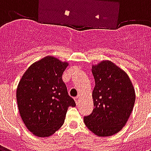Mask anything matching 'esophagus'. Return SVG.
<instances>
[{"mask_svg":"<svg viewBox=\"0 0 151 151\" xmlns=\"http://www.w3.org/2000/svg\"><path fill=\"white\" fill-rule=\"evenodd\" d=\"M80 99H81V96H80V95H78L77 97H75V98H74V99H75L76 104H78L79 101H80Z\"/></svg>","mask_w":151,"mask_h":151,"instance_id":"esophagus-1","label":"esophagus"}]
</instances>
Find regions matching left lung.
Here are the masks:
<instances>
[{"instance_id":"obj_1","label":"left lung","mask_w":151,"mask_h":151,"mask_svg":"<svg viewBox=\"0 0 151 151\" xmlns=\"http://www.w3.org/2000/svg\"><path fill=\"white\" fill-rule=\"evenodd\" d=\"M95 86L94 109L84 117L89 129L99 137L112 136L122 129L133 109L135 91L129 76L110 60L92 66Z\"/></svg>"}]
</instances>
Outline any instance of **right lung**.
I'll list each match as a JSON object with an SVG mask.
<instances>
[{"label":"right lung","mask_w":151,"mask_h":151,"mask_svg":"<svg viewBox=\"0 0 151 151\" xmlns=\"http://www.w3.org/2000/svg\"><path fill=\"white\" fill-rule=\"evenodd\" d=\"M68 65L54 56L43 57L28 68L18 83L19 113L35 136L47 137L56 133L64 124L69 107L76 106L62 80Z\"/></svg>","instance_id":"add662e5"}]
</instances>
